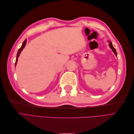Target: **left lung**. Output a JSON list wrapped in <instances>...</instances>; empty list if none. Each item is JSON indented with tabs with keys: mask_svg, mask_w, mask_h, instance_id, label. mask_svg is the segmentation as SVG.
<instances>
[{
	"mask_svg": "<svg viewBox=\"0 0 134 134\" xmlns=\"http://www.w3.org/2000/svg\"><path fill=\"white\" fill-rule=\"evenodd\" d=\"M108 42H109V47H110V48H111V50H112V51H113V52H114V54L116 55V56H117V52H116V49L114 48V47L113 46L112 42H111V41H108Z\"/></svg>",
	"mask_w": 134,
	"mask_h": 134,
	"instance_id": "1",
	"label": "left lung"
}]
</instances>
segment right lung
I'll return each instance as SVG.
<instances>
[{
  "instance_id": "right-lung-1",
  "label": "right lung",
  "mask_w": 134,
  "mask_h": 134,
  "mask_svg": "<svg viewBox=\"0 0 134 134\" xmlns=\"http://www.w3.org/2000/svg\"><path fill=\"white\" fill-rule=\"evenodd\" d=\"M26 42H27V39H26L25 41H24V42H23L22 43V46L21 47V48H19V49L18 50V52H17V58H16V61H15V66H16V65H17V61H18V58L19 57V56L20 55V54H21V51H22V50L24 48V47H25L26 46Z\"/></svg>"
}]
</instances>
